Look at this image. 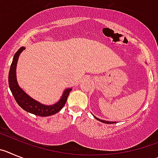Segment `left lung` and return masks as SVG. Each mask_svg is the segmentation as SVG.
Instances as JSON below:
<instances>
[{"label": "left lung", "mask_w": 158, "mask_h": 158, "mask_svg": "<svg viewBox=\"0 0 158 158\" xmlns=\"http://www.w3.org/2000/svg\"><path fill=\"white\" fill-rule=\"evenodd\" d=\"M94 118H95V119H97V120H98L99 121L102 122V123H116V122H112V121H106V120H100V119H98V118L95 117V116H94Z\"/></svg>", "instance_id": "obj_1"}]
</instances>
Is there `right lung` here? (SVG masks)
Wrapping results in <instances>:
<instances>
[{
    "mask_svg": "<svg viewBox=\"0 0 158 158\" xmlns=\"http://www.w3.org/2000/svg\"><path fill=\"white\" fill-rule=\"evenodd\" d=\"M25 49V47H21L19 50L15 52L14 55L13 60L10 67L9 73H8V85L12 91V95L14 96L15 102L17 104L24 109L25 111L35 114L39 116H48L51 115L56 114L58 113L67 102V98L69 97V93L72 89V88H68L64 91L62 97L56 103L53 104L52 106H45L40 102H37L36 100L27 94L25 92L19 87L16 79V64L19 56L23 50Z\"/></svg>",
    "mask_w": 158,
    "mask_h": 158,
    "instance_id": "add662e5",
    "label": "right lung"
}]
</instances>
